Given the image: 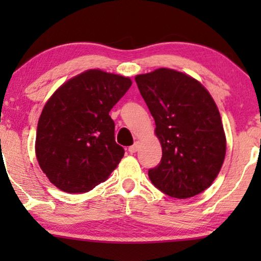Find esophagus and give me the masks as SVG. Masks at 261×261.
<instances>
[{
  "label": "esophagus",
  "mask_w": 261,
  "mask_h": 261,
  "mask_svg": "<svg viewBox=\"0 0 261 261\" xmlns=\"http://www.w3.org/2000/svg\"><path fill=\"white\" fill-rule=\"evenodd\" d=\"M138 147H139V144H138V142H135L134 145H132L130 147L128 148V151H129L130 154H133V153H135V152L138 151Z\"/></svg>",
  "instance_id": "34e87169"
}]
</instances>
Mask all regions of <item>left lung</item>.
<instances>
[{"label":"left lung","mask_w":261,"mask_h":261,"mask_svg":"<svg viewBox=\"0 0 261 261\" xmlns=\"http://www.w3.org/2000/svg\"><path fill=\"white\" fill-rule=\"evenodd\" d=\"M155 122L163 148L152 184L174 198H189L209 188L226 155V135L208 90L188 74L158 69L135 77Z\"/></svg>","instance_id":"left-lung-1"}]
</instances>
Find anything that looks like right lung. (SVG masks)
I'll use <instances>...</instances> for the list:
<instances>
[{
  "label": "right lung",
  "instance_id": "add662e5",
  "mask_svg": "<svg viewBox=\"0 0 261 261\" xmlns=\"http://www.w3.org/2000/svg\"><path fill=\"white\" fill-rule=\"evenodd\" d=\"M128 77L88 70L64 83L38 122L35 154L52 184L82 194L108 179L124 154L110 109L130 88Z\"/></svg>",
  "mask_w": 261,
  "mask_h": 261
}]
</instances>
